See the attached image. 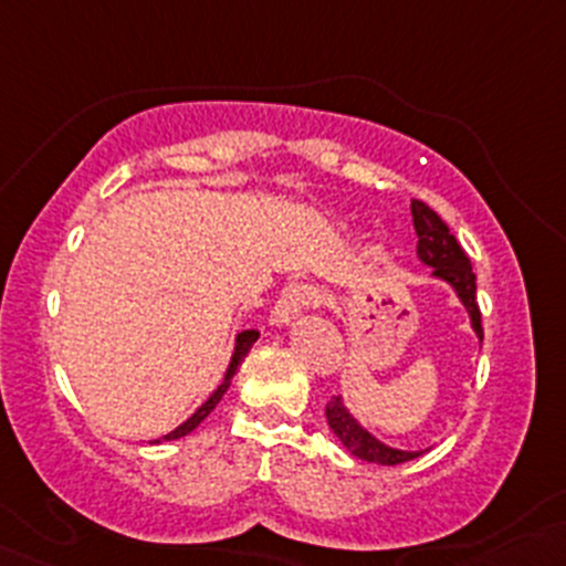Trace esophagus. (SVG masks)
Listing matches in <instances>:
<instances>
[{
	"label": "esophagus",
	"instance_id": "esophagus-1",
	"mask_svg": "<svg viewBox=\"0 0 566 566\" xmlns=\"http://www.w3.org/2000/svg\"><path fill=\"white\" fill-rule=\"evenodd\" d=\"M312 304H317L315 287H310V284H301V282L287 284V287L282 290V295H279L276 304H273L271 325H290L295 317L301 315V312L306 310V306H312Z\"/></svg>",
	"mask_w": 566,
	"mask_h": 566
}]
</instances>
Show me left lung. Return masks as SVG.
<instances>
[{"label": "left lung", "instance_id": "8db88e82", "mask_svg": "<svg viewBox=\"0 0 566 566\" xmlns=\"http://www.w3.org/2000/svg\"><path fill=\"white\" fill-rule=\"evenodd\" d=\"M410 216H413L416 238H419L416 256H419L421 265L432 268V279L443 282L454 295H458V301L468 315V323H471L473 334H476L479 347H482V315H479L476 276H473L471 260H468V254L462 251L458 238L449 232V227L443 224V219L436 210H430L424 202H419V199H410ZM325 419H328L331 432L339 438L342 447H345L353 458L364 462L399 465V462L416 460L419 454L427 452V449H419V452L397 449L391 447V443L380 441L378 436H373V432L353 416V410L347 408L345 394H336V397L325 405Z\"/></svg>", "mask_w": 566, "mask_h": 566}]
</instances>
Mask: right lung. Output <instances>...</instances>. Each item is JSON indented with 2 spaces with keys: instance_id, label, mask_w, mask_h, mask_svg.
Returning a JSON list of instances; mask_svg holds the SVG:
<instances>
[{
  "instance_id": "1",
  "label": "right lung",
  "mask_w": 566,
  "mask_h": 566,
  "mask_svg": "<svg viewBox=\"0 0 566 566\" xmlns=\"http://www.w3.org/2000/svg\"><path fill=\"white\" fill-rule=\"evenodd\" d=\"M256 339H260V331H256V328H247V331H241V334L235 336V347H232V356H230V364H227L224 378H221V384L216 386V391L210 394V397L205 399V402L199 405V408L193 410V413L188 416V419L182 421L180 427H175L172 432H167V436H161V438H158V441H150V443L177 441V438H182V436H188V432L197 430V427L202 424V421L208 419L210 413H213V408H216V405L221 402V397H224L227 389H230L232 378H235V373H238V367H241V361H243V358H247V353L251 350V345H254Z\"/></svg>"
}]
</instances>
